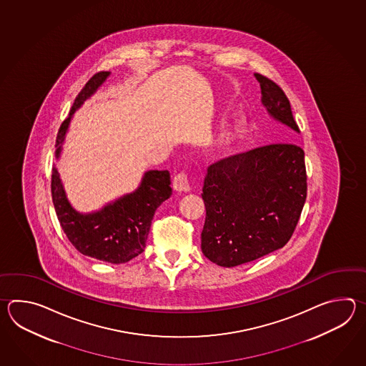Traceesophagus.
Returning <instances> with one entry per match:
<instances>
[{
    "label": "esophagus",
    "mask_w": 366,
    "mask_h": 366,
    "mask_svg": "<svg viewBox=\"0 0 366 366\" xmlns=\"http://www.w3.org/2000/svg\"><path fill=\"white\" fill-rule=\"evenodd\" d=\"M172 188L177 192H189L191 187L188 184V179H187V175L184 172H180L174 178V180H172Z\"/></svg>",
    "instance_id": "obj_1"
}]
</instances>
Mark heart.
Wrapping results in <instances>:
<instances>
[{"label": "heart", "mask_w": 366, "mask_h": 366, "mask_svg": "<svg viewBox=\"0 0 366 366\" xmlns=\"http://www.w3.org/2000/svg\"><path fill=\"white\" fill-rule=\"evenodd\" d=\"M247 132V120L244 117H235L229 124L224 127L214 140L212 141L209 149L207 150V156L212 158H219L230 153L234 147L244 137Z\"/></svg>", "instance_id": "heart-1"}]
</instances>
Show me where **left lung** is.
I'll return each mask as SVG.
<instances>
[{"label": "left lung", "mask_w": 366, "mask_h": 366, "mask_svg": "<svg viewBox=\"0 0 366 366\" xmlns=\"http://www.w3.org/2000/svg\"><path fill=\"white\" fill-rule=\"evenodd\" d=\"M254 76L268 115L300 132L284 92L264 76ZM306 188L304 150L295 144L267 145L210 164L202 194V254L230 268L284 247L301 216Z\"/></svg>", "instance_id": "8db88e82"}]
</instances>
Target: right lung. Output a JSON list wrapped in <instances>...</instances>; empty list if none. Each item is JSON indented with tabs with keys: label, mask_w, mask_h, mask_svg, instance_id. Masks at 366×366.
Segmentation results:
<instances>
[{
	"label": "right lung",
	"mask_w": 366,
	"mask_h": 366,
	"mask_svg": "<svg viewBox=\"0 0 366 366\" xmlns=\"http://www.w3.org/2000/svg\"><path fill=\"white\" fill-rule=\"evenodd\" d=\"M109 74L111 71L97 73L78 94L69 117L62 122L57 133V159L61 156L62 144L74 112L97 93ZM170 183V172L167 170H149L133 192L120 196L90 213H81L71 207L56 166L52 169L51 189L56 214L71 244L86 257L122 264L140 255L145 249L157 208L172 196Z\"/></svg>",
	"instance_id": "1"
}]
</instances>
